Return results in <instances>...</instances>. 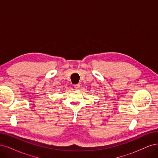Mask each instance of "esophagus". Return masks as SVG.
I'll return each mask as SVG.
<instances>
[{"mask_svg": "<svg viewBox=\"0 0 158 158\" xmlns=\"http://www.w3.org/2000/svg\"><path fill=\"white\" fill-rule=\"evenodd\" d=\"M80 88V85L79 84H76L74 85V89H79Z\"/></svg>", "mask_w": 158, "mask_h": 158, "instance_id": "1", "label": "esophagus"}]
</instances>
